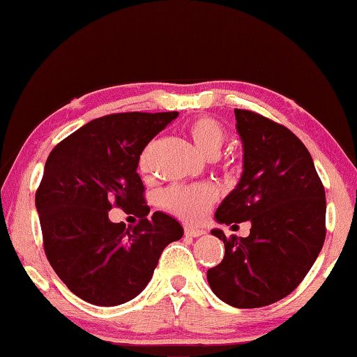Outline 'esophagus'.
<instances>
[{"label":"esophagus","mask_w":357,"mask_h":357,"mask_svg":"<svg viewBox=\"0 0 357 357\" xmlns=\"http://www.w3.org/2000/svg\"><path fill=\"white\" fill-rule=\"evenodd\" d=\"M203 234H204L203 229H195V227H190V226L185 227V236H187V237H202Z\"/></svg>","instance_id":"esophagus-1"}]
</instances>
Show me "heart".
<instances>
[{
	"mask_svg": "<svg viewBox=\"0 0 357 357\" xmlns=\"http://www.w3.org/2000/svg\"><path fill=\"white\" fill-rule=\"evenodd\" d=\"M188 135L197 148L206 155H216L226 141V130L211 116H198L190 121ZM139 165L141 169L148 167L146 154L141 155ZM216 197V188L209 183L174 185L164 190L160 195V203L185 221L197 222L204 218Z\"/></svg>",
	"mask_w": 357,
	"mask_h": 357,
	"instance_id": "obj_1",
	"label": "heart"
}]
</instances>
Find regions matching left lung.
<instances>
[{
  "label": "left lung",
  "instance_id": "8db88e82",
  "mask_svg": "<svg viewBox=\"0 0 357 357\" xmlns=\"http://www.w3.org/2000/svg\"><path fill=\"white\" fill-rule=\"evenodd\" d=\"M243 172L216 209L219 224L250 221V236L227 238L222 261L206 276L214 294L237 309H255L291 294L325 242V188L304 143L276 121L234 110ZM232 226V227H234Z\"/></svg>",
  "mask_w": 357,
  "mask_h": 357
}]
</instances>
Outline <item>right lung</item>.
<instances>
[{"label": "right lung", "mask_w": 357, "mask_h": 357, "mask_svg": "<svg viewBox=\"0 0 357 357\" xmlns=\"http://www.w3.org/2000/svg\"><path fill=\"white\" fill-rule=\"evenodd\" d=\"M178 112H126L100 116L56 144L36 193L43 248L73 294L112 307L148 286L159 257L183 227L169 214L148 219L139 155ZM112 206L141 217L136 227L112 223Z\"/></svg>", "instance_id": "obj_1"}]
</instances>
